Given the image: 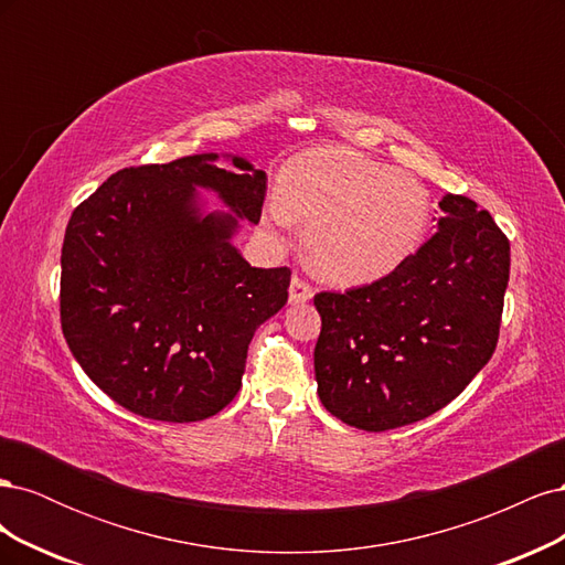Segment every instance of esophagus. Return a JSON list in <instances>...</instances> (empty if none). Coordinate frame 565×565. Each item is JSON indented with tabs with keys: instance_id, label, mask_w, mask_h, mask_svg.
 Segmentation results:
<instances>
[{
	"instance_id": "34e87169",
	"label": "esophagus",
	"mask_w": 565,
	"mask_h": 565,
	"mask_svg": "<svg viewBox=\"0 0 565 565\" xmlns=\"http://www.w3.org/2000/svg\"><path fill=\"white\" fill-rule=\"evenodd\" d=\"M311 297H313V285L309 280H303L301 276H292V282H289V301L306 303Z\"/></svg>"
}]
</instances>
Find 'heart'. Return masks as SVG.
Wrapping results in <instances>:
<instances>
[{
    "label": "heart",
    "instance_id": "b5f03b06",
    "mask_svg": "<svg viewBox=\"0 0 565 565\" xmlns=\"http://www.w3.org/2000/svg\"><path fill=\"white\" fill-rule=\"evenodd\" d=\"M270 216L309 224L306 252L324 278L370 282L413 254L429 226L424 185L344 148L301 152L285 167Z\"/></svg>",
    "mask_w": 565,
    "mask_h": 565
}]
</instances>
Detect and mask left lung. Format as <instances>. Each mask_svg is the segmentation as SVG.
<instances>
[{
    "instance_id": "obj_1",
    "label": "left lung",
    "mask_w": 565,
    "mask_h": 565,
    "mask_svg": "<svg viewBox=\"0 0 565 565\" xmlns=\"http://www.w3.org/2000/svg\"><path fill=\"white\" fill-rule=\"evenodd\" d=\"M438 231L388 276L313 297L318 396L363 431L438 413L469 386L500 339L509 237L465 195L440 200Z\"/></svg>"
}]
</instances>
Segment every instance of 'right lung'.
<instances>
[{
    "label": "right lung",
    "instance_id": "1",
    "mask_svg": "<svg viewBox=\"0 0 565 565\" xmlns=\"http://www.w3.org/2000/svg\"><path fill=\"white\" fill-rule=\"evenodd\" d=\"M188 156L119 169L79 202L61 249V328L89 380L129 413L200 422L241 391L256 328L287 303L292 270L252 268L235 216H200L195 185L262 218L266 174Z\"/></svg>",
    "mask_w": 565,
    "mask_h": 565
}]
</instances>
